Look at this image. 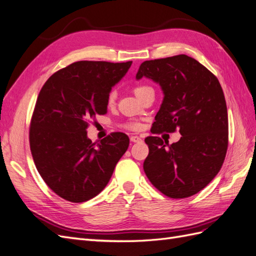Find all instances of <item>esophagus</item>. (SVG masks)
Masks as SVG:
<instances>
[{
  "label": "esophagus",
  "instance_id": "1",
  "mask_svg": "<svg viewBox=\"0 0 256 256\" xmlns=\"http://www.w3.org/2000/svg\"><path fill=\"white\" fill-rule=\"evenodd\" d=\"M130 141L132 143H140V142H142V138L138 136H130Z\"/></svg>",
  "mask_w": 256,
  "mask_h": 256
}]
</instances>
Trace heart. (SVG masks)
<instances>
[{"instance_id":"b5f03b06","label":"heart","mask_w":256,"mask_h":256,"mask_svg":"<svg viewBox=\"0 0 256 256\" xmlns=\"http://www.w3.org/2000/svg\"><path fill=\"white\" fill-rule=\"evenodd\" d=\"M150 90H152V88H150L148 85H144V84L138 85V86H136V88H134V94L138 98V97H141L145 92ZM115 98H116L115 92H111L110 94H109V96H108V102H109L110 104H113L115 102ZM132 127L134 128H138V125H132Z\"/></svg>"}]
</instances>
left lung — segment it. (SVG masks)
Masks as SVG:
<instances>
[{
	"label": "left lung",
	"instance_id": "left-lung-1",
	"mask_svg": "<svg viewBox=\"0 0 256 256\" xmlns=\"http://www.w3.org/2000/svg\"><path fill=\"white\" fill-rule=\"evenodd\" d=\"M143 76L164 92L154 134L178 128L182 134L171 145L158 136L146 138L150 154L144 172L166 196H191L214 180L226 154L228 120L221 85L206 67L184 54L143 62L136 79Z\"/></svg>",
	"mask_w": 256,
	"mask_h": 256
}]
</instances>
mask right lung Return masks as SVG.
Returning a JSON list of instances; mask_svg holds the SVG:
<instances>
[{
    "label": "right lung",
    "instance_id": "add662e5",
    "mask_svg": "<svg viewBox=\"0 0 256 256\" xmlns=\"http://www.w3.org/2000/svg\"><path fill=\"white\" fill-rule=\"evenodd\" d=\"M132 64L81 60L53 74L38 95L30 146L38 173L69 202L96 196L126 152L129 138L115 132L92 143L88 122L108 109V96Z\"/></svg>",
    "mask_w": 256,
    "mask_h": 256
}]
</instances>
